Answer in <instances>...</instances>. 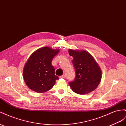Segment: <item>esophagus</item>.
I'll return each instance as SVG.
<instances>
[{
	"mask_svg": "<svg viewBox=\"0 0 126 126\" xmlns=\"http://www.w3.org/2000/svg\"><path fill=\"white\" fill-rule=\"evenodd\" d=\"M60 79H64V75H63L60 76Z\"/></svg>",
	"mask_w": 126,
	"mask_h": 126,
	"instance_id": "34e87169",
	"label": "esophagus"
}]
</instances>
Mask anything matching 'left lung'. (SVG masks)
<instances>
[{"label": "left lung", "instance_id": "left-lung-1", "mask_svg": "<svg viewBox=\"0 0 126 126\" xmlns=\"http://www.w3.org/2000/svg\"><path fill=\"white\" fill-rule=\"evenodd\" d=\"M68 52L74 58L72 62L76 73L75 80L69 83L71 89L81 95L95 90L101 81L102 71L93 57L85 50L69 49Z\"/></svg>", "mask_w": 126, "mask_h": 126}]
</instances>
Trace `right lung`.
<instances>
[{"label":"right lung","instance_id":"add662e5","mask_svg":"<svg viewBox=\"0 0 126 126\" xmlns=\"http://www.w3.org/2000/svg\"><path fill=\"white\" fill-rule=\"evenodd\" d=\"M59 49L48 47L35 51L30 56L23 69V78L26 85L37 93L48 91L59 78L55 75L51 62Z\"/></svg>","mask_w":126,"mask_h":126}]
</instances>
